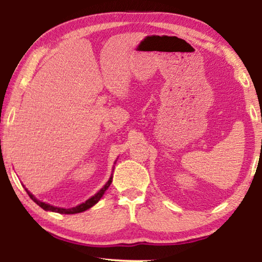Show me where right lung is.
Masks as SVG:
<instances>
[{
  "mask_svg": "<svg viewBox=\"0 0 262 262\" xmlns=\"http://www.w3.org/2000/svg\"><path fill=\"white\" fill-rule=\"evenodd\" d=\"M111 182H112V177L110 178V180L106 182V185L103 186V187L100 189V191L96 193L95 195H93L92 198H89L88 200H85L84 203H82V204H80V205H77V206H75V207H71V209H62V207H56V206H52V205H50V204H46V203H42V202H40V200H38L37 198H35V196L32 194V193L28 191L27 188H25L26 189V192H27V194L30 195V198L33 200L34 203H37L39 206L41 207V209H44L45 211H52V212H58V213H66V214H73V213H80V212H83V211H85V210H88V209H91L92 206H94L96 203L99 202L100 199H101V196L103 195V193L106 192V189L110 187V185H111Z\"/></svg>",
  "mask_w": 262,
  "mask_h": 262,
  "instance_id": "add662e5",
  "label": "right lung"
}]
</instances>
